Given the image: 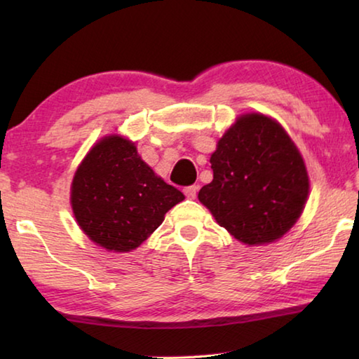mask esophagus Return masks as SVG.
I'll use <instances>...</instances> for the list:
<instances>
[{"instance_id":"1","label":"esophagus","mask_w":359,"mask_h":359,"mask_svg":"<svg viewBox=\"0 0 359 359\" xmlns=\"http://www.w3.org/2000/svg\"><path fill=\"white\" fill-rule=\"evenodd\" d=\"M198 190H199L198 185H190V187L184 188V193L187 194V198L194 199V198H196V194H198Z\"/></svg>"}]
</instances>
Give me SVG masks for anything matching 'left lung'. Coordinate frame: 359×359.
Segmentation results:
<instances>
[{
  "instance_id": "left-lung-1",
  "label": "left lung",
  "mask_w": 359,
  "mask_h": 359,
  "mask_svg": "<svg viewBox=\"0 0 359 359\" xmlns=\"http://www.w3.org/2000/svg\"><path fill=\"white\" fill-rule=\"evenodd\" d=\"M214 180L199 201L217 223L247 245L271 244L293 228L309 194L299 150L274 118L244 114L210 156Z\"/></svg>"
}]
</instances>
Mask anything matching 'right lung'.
Here are the masks:
<instances>
[{"instance_id":"add662e5","label":"right lung","mask_w":359,"mask_h":359,"mask_svg":"<svg viewBox=\"0 0 359 359\" xmlns=\"http://www.w3.org/2000/svg\"><path fill=\"white\" fill-rule=\"evenodd\" d=\"M184 199V193L142 161L135 142L118 135L90 149L71 185L79 226L109 252L135 250Z\"/></svg>"}]
</instances>
